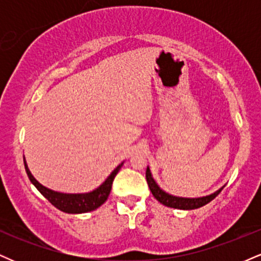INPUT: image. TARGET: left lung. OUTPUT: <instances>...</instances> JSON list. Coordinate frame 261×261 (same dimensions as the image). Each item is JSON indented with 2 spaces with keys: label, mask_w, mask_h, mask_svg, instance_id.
Masks as SVG:
<instances>
[{
  "label": "left lung",
  "mask_w": 261,
  "mask_h": 261,
  "mask_svg": "<svg viewBox=\"0 0 261 261\" xmlns=\"http://www.w3.org/2000/svg\"><path fill=\"white\" fill-rule=\"evenodd\" d=\"M146 179H147L149 190H151L152 195L155 197V200H158L162 205L167 206V207L178 208V210H195V208L202 207V206H205L206 203L212 201V200H214L224 188L223 185V187H221L218 190L215 191V193L210 194V195H206V196L182 197V196L172 195V194L164 191L163 189L158 185V182L154 180L153 175H152L151 169H149L148 166H147V169H146Z\"/></svg>",
  "instance_id": "obj_1"
}]
</instances>
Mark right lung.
<instances>
[{"instance_id": "right-lung-1", "label": "right lung", "mask_w": 261, "mask_h": 261, "mask_svg": "<svg viewBox=\"0 0 261 261\" xmlns=\"http://www.w3.org/2000/svg\"><path fill=\"white\" fill-rule=\"evenodd\" d=\"M122 164H124V162H121V163L108 175L106 180L101 182L99 187L95 188L94 190L88 191V193L70 194L60 193V191H55L53 190V189H49L44 187L43 184H40V182L34 178V175L32 174L31 170H29L28 164H27L24 157L25 172L27 174H28V178L32 184L40 191V194L45 197V199L49 200L56 208H59L60 211L62 212H66V214H85V212L97 210L99 206L103 205V203L107 201L108 196H109L110 190H112L114 178L118 174V172L120 170Z\"/></svg>"}]
</instances>
